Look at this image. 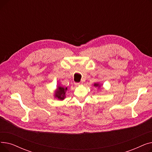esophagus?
Listing matches in <instances>:
<instances>
[{
    "label": "esophagus",
    "mask_w": 152,
    "mask_h": 152,
    "mask_svg": "<svg viewBox=\"0 0 152 152\" xmlns=\"http://www.w3.org/2000/svg\"><path fill=\"white\" fill-rule=\"evenodd\" d=\"M83 84V81H80L79 83H76V85H77V86H79V85H82Z\"/></svg>",
    "instance_id": "34e87169"
}]
</instances>
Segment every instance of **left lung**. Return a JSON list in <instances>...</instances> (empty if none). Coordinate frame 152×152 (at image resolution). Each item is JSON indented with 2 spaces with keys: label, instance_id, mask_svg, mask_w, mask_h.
<instances>
[{
  "label": "left lung",
  "instance_id": "8db88e82",
  "mask_svg": "<svg viewBox=\"0 0 152 152\" xmlns=\"http://www.w3.org/2000/svg\"><path fill=\"white\" fill-rule=\"evenodd\" d=\"M94 86H95V87H98L99 88V87H100V85L99 83H95V84H94Z\"/></svg>",
  "mask_w": 152,
  "mask_h": 152
}]
</instances>
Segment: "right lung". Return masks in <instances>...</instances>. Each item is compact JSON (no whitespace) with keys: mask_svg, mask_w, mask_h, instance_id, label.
Instances as JSON below:
<instances>
[{"mask_svg":"<svg viewBox=\"0 0 152 152\" xmlns=\"http://www.w3.org/2000/svg\"><path fill=\"white\" fill-rule=\"evenodd\" d=\"M68 91L67 87H64L60 86L57 87V89L55 90L54 97L60 100H63L66 97V92Z\"/></svg>","mask_w":152,"mask_h":152,"instance_id":"1","label":"right lung"}]
</instances>
